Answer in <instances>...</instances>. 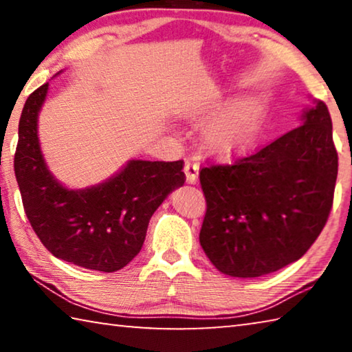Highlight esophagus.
<instances>
[{
    "label": "esophagus",
    "instance_id": "34e87169",
    "mask_svg": "<svg viewBox=\"0 0 352 352\" xmlns=\"http://www.w3.org/2000/svg\"><path fill=\"white\" fill-rule=\"evenodd\" d=\"M184 175H186V183L188 184H195L199 178V164L195 162H186L184 164Z\"/></svg>",
    "mask_w": 352,
    "mask_h": 352
}]
</instances>
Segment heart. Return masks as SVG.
Here are the masks:
<instances>
[{
	"label": "heart",
	"instance_id": "obj_1",
	"mask_svg": "<svg viewBox=\"0 0 352 352\" xmlns=\"http://www.w3.org/2000/svg\"><path fill=\"white\" fill-rule=\"evenodd\" d=\"M208 111H199L197 118ZM265 121V104L261 98L242 99L225 110L201 130V148L211 157L233 158L252 147Z\"/></svg>",
	"mask_w": 352,
	"mask_h": 352
}]
</instances>
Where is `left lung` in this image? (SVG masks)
Returning a JSON list of instances; mask_svg holds the SVG:
<instances>
[{"label": "left lung", "mask_w": 352, "mask_h": 352, "mask_svg": "<svg viewBox=\"0 0 352 352\" xmlns=\"http://www.w3.org/2000/svg\"><path fill=\"white\" fill-rule=\"evenodd\" d=\"M290 130L231 166L200 170L206 214L200 245L219 272L269 275L301 258L329 217L338 157L324 102Z\"/></svg>", "instance_id": "1"}]
</instances>
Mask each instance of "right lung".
Listing matches in <instances>:
<instances>
[{"instance_id":"add662e5","label":"right lung","mask_w":352,"mask_h":352,"mask_svg":"<svg viewBox=\"0 0 352 352\" xmlns=\"http://www.w3.org/2000/svg\"><path fill=\"white\" fill-rule=\"evenodd\" d=\"M47 88L45 83L28 98L20 118L14 168L26 216L56 258L90 270H121L140 253L152 214L183 186V162L130 160L109 180L68 189L47 169L40 148L38 113Z\"/></svg>"}]
</instances>
